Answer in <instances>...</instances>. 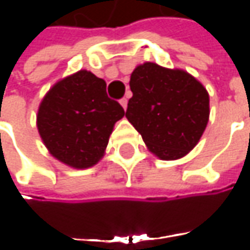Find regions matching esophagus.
I'll return each instance as SVG.
<instances>
[{
    "mask_svg": "<svg viewBox=\"0 0 250 250\" xmlns=\"http://www.w3.org/2000/svg\"><path fill=\"white\" fill-rule=\"evenodd\" d=\"M120 103H121V105L124 107V110H126V107H128V100H126L125 97H124V99H121Z\"/></svg>",
    "mask_w": 250,
    "mask_h": 250,
    "instance_id": "1",
    "label": "esophagus"
}]
</instances>
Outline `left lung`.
<instances>
[{"mask_svg":"<svg viewBox=\"0 0 250 250\" xmlns=\"http://www.w3.org/2000/svg\"><path fill=\"white\" fill-rule=\"evenodd\" d=\"M126 118L147 149L161 160L187 156L200 140L208 122V93L182 69L154 62L136 66L130 75Z\"/></svg>","mask_w":250,"mask_h":250,"instance_id":"8db88e82","label":"left lung"}]
</instances>
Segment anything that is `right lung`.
<instances>
[{
  "label": "right lung",
  "mask_w": 250,
  "mask_h": 250,
  "mask_svg": "<svg viewBox=\"0 0 250 250\" xmlns=\"http://www.w3.org/2000/svg\"><path fill=\"white\" fill-rule=\"evenodd\" d=\"M105 82L79 71L54 84L37 112V129L45 147L61 163L89 168L104 156L112 128L125 111L111 100Z\"/></svg>",
  "instance_id": "1"
}]
</instances>
